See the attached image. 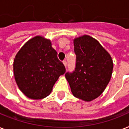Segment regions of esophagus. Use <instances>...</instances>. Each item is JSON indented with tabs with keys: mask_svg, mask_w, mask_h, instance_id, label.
Segmentation results:
<instances>
[{
	"mask_svg": "<svg viewBox=\"0 0 129 129\" xmlns=\"http://www.w3.org/2000/svg\"><path fill=\"white\" fill-rule=\"evenodd\" d=\"M63 63L65 67L66 68V66H67V61H63Z\"/></svg>",
	"mask_w": 129,
	"mask_h": 129,
	"instance_id": "esophagus-1",
	"label": "esophagus"
}]
</instances>
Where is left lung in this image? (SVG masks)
<instances>
[{"instance_id": "left-lung-1", "label": "left lung", "mask_w": 129, "mask_h": 129, "mask_svg": "<svg viewBox=\"0 0 129 129\" xmlns=\"http://www.w3.org/2000/svg\"><path fill=\"white\" fill-rule=\"evenodd\" d=\"M76 68L65 75L75 97L90 102L101 95L111 79L113 61L99 41L88 35L73 39Z\"/></svg>"}]
</instances>
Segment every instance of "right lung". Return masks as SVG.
Returning <instances> with one entry per match:
<instances>
[{
  "label": "right lung",
  "mask_w": 129,
  "mask_h": 129,
  "mask_svg": "<svg viewBox=\"0 0 129 129\" xmlns=\"http://www.w3.org/2000/svg\"><path fill=\"white\" fill-rule=\"evenodd\" d=\"M13 71L21 91L29 99L39 100L51 93L66 69L57 58L51 40L36 36L28 40L17 53Z\"/></svg>",
  "instance_id": "obj_1"
}]
</instances>
